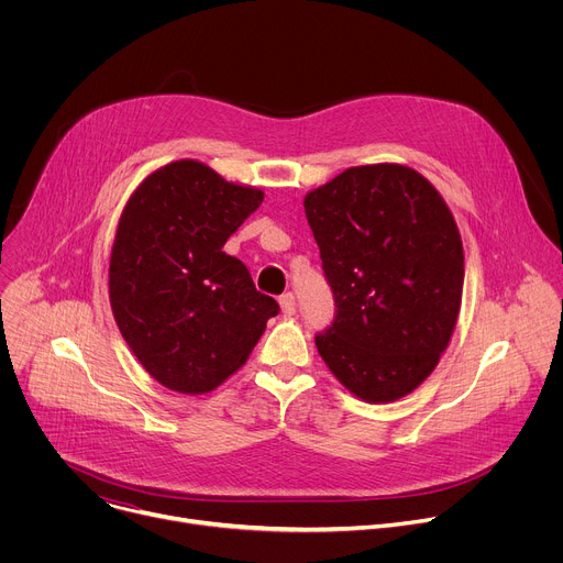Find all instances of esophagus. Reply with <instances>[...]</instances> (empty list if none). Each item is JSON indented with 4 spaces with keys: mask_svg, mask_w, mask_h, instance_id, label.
<instances>
[{
    "mask_svg": "<svg viewBox=\"0 0 563 563\" xmlns=\"http://www.w3.org/2000/svg\"><path fill=\"white\" fill-rule=\"evenodd\" d=\"M278 302H280V311H283V316H294V313H296V300H294V294H283V296L278 298Z\"/></svg>",
    "mask_w": 563,
    "mask_h": 563,
    "instance_id": "esophagus-1",
    "label": "esophagus"
}]
</instances>
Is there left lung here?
I'll return each instance as SVG.
<instances>
[{
  "instance_id": "obj_1",
  "label": "left lung",
  "mask_w": 563,
  "mask_h": 563,
  "mask_svg": "<svg viewBox=\"0 0 563 563\" xmlns=\"http://www.w3.org/2000/svg\"><path fill=\"white\" fill-rule=\"evenodd\" d=\"M334 291L320 358L354 396L391 404L445 352L461 309L463 245L441 194L406 165L350 167L305 196Z\"/></svg>"
}]
</instances>
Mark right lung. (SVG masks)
I'll return each mask as SVG.
<instances>
[{"label": "right lung", "mask_w": 563, "mask_h": 563, "mask_svg": "<svg viewBox=\"0 0 563 563\" xmlns=\"http://www.w3.org/2000/svg\"><path fill=\"white\" fill-rule=\"evenodd\" d=\"M198 159L148 174L122 209L109 300L140 365L180 394H207L243 367L278 313L250 269L222 252L263 202Z\"/></svg>", "instance_id": "add662e5"}]
</instances>
